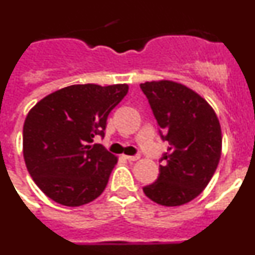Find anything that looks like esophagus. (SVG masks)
I'll return each mask as SVG.
<instances>
[{"label":"esophagus","instance_id":"34e87169","mask_svg":"<svg viewBox=\"0 0 255 255\" xmlns=\"http://www.w3.org/2000/svg\"><path fill=\"white\" fill-rule=\"evenodd\" d=\"M128 161H138L140 158V155L139 154H135V155H124Z\"/></svg>","mask_w":255,"mask_h":255}]
</instances>
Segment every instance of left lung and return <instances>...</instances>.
I'll list each match as a JSON object with an SVG mask.
<instances>
[{
	"label": "left lung",
	"mask_w": 255,
	"mask_h": 255,
	"mask_svg": "<svg viewBox=\"0 0 255 255\" xmlns=\"http://www.w3.org/2000/svg\"><path fill=\"white\" fill-rule=\"evenodd\" d=\"M140 89L148 98L167 152L159 161L158 179L144 186L155 203L176 207L204 190L218 166L222 134L216 112L190 88L170 80L147 82Z\"/></svg>",
	"instance_id": "1"
}]
</instances>
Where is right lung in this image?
<instances>
[{
    "mask_svg": "<svg viewBox=\"0 0 255 255\" xmlns=\"http://www.w3.org/2000/svg\"><path fill=\"white\" fill-rule=\"evenodd\" d=\"M126 84H78L44 97L22 128V154L38 188L56 203L87 204L107 185L117 157L94 136H105L110 112L128 94Z\"/></svg>",
    "mask_w": 255,
    "mask_h": 255,
    "instance_id": "obj_1",
    "label": "right lung"
}]
</instances>
